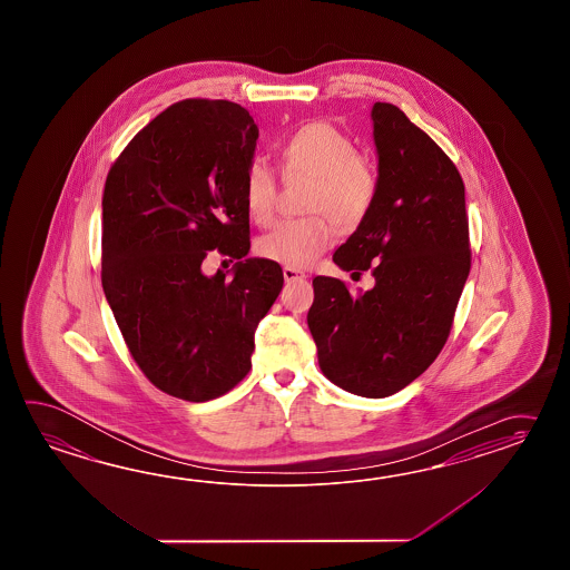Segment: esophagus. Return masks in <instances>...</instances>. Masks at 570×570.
<instances>
[{
  "label": "esophagus",
  "instance_id": "obj_1",
  "mask_svg": "<svg viewBox=\"0 0 570 570\" xmlns=\"http://www.w3.org/2000/svg\"><path fill=\"white\" fill-rule=\"evenodd\" d=\"M283 277L289 283V281L305 279V273L299 268L285 267L283 268Z\"/></svg>",
  "mask_w": 570,
  "mask_h": 570
}]
</instances>
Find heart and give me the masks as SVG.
<instances>
[{
  "label": "heart",
  "mask_w": 570,
  "mask_h": 570,
  "mask_svg": "<svg viewBox=\"0 0 570 570\" xmlns=\"http://www.w3.org/2000/svg\"><path fill=\"white\" fill-rule=\"evenodd\" d=\"M287 179H312L305 191V218L281 222L258 243V255L285 267L305 268L324 255L342 232L356 230L375 206L379 173L358 153L351 136L330 121H312L287 136L279 148ZM279 197L277 173L265 160H253L244 177V202L258 226L275 219Z\"/></svg>",
  "instance_id": "obj_1"
}]
</instances>
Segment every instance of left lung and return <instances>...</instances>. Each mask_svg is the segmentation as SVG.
I'll return each mask as SVG.
<instances>
[{
    "label": "left lung",
    "mask_w": 570,
    "mask_h": 570,
    "mask_svg": "<svg viewBox=\"0 0 570 570\" xmlns=\"http://www.w3.org/2000/svg\"><path fill=\"white\" fill-rule=\"evenodd\" d=\"M375 206L334 253L344 271H371L375 287L352 295L315 277L307 326L322 373L363 397H389L444 348L471 271L464 183L449 155L397 106L376 101Z\"/></svg>",
    "instance_id": "left-lung-1"
}]
</instances>
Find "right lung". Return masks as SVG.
<instances>
[{
    "label": "right lung",
    "mask_w": 570,
    "mask_h": 570,
    "mask_svg": "<svg viewBox=\"0 0 570 570\" xmlns=\"http://www.w3.org/2000/svg\"><path fill=\"white\" fill-rule=\"evenodd\" d=\"M256 138L243 106L183 99L134 136L106 179L104 293L134 363L177 400H216L248 375L256 326L283 287L277 263L243 261ZM216 247L239 261L232 282L200 271Z\"/></svg>",
    "instance_id": "1"
}]
</instances>
